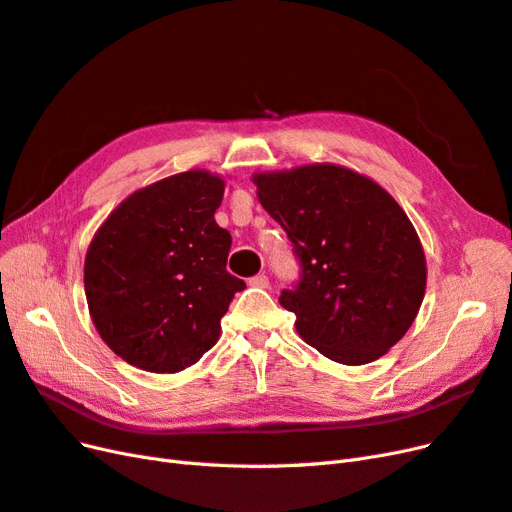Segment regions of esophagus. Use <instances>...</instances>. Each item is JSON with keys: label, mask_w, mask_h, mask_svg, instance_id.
<instances>
[{"label": "esophagus", "mask_w": 512, "mask_h": 512, "mask_svg": "<svg viewBox=\"0 0 512 512\" xmlns=\"http://www.w3.org/2000/svg\"><path fill=\"white\" fill-rule=\"evenodd\" d=\"M250 286H254V288H267L269 286V277L265 273H258V275H254L252 280H250Z\"/></svg>", "instance_id": "34e87169"}]
</instances>
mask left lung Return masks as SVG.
Returning <instances> with one entry per match:
<instances>
[{"label": "left lung", "instance_id": "1", "mask_svg": "<svg viewBox=\"0 0 512 512\" xmlns=\"http://www.w3.org/2000/svg\"><path fill=\"white\" fill-rule=\"evenodd\" d=\"M252 181L301 260V282L280 303L303 342L342 365L380 359L412 327L427 286L406 211L374 179L329 162Z\"/></svg>", "mask_w": 512, "mask_h": 512}]
</instances>
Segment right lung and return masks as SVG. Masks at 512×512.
<instances>
[{
    "instance_id": "add662e5",
    "label": "right lung",
    "mask_w": 512,
    "mask_h": 512,
    "mask_svg": "<svg viewBox=\"0 0 512 512\" xmlns=\"http://www.w3.org/2000/svg\"><path fill=\"white\" fill-rule=\"evenodd\" d=\"M226 181L196 168L130 194L85 256L94 327L123 361L175 374L220 339L245 282L226 271L230 232L215 222Z\"/></svg>"
}]
</instances>
